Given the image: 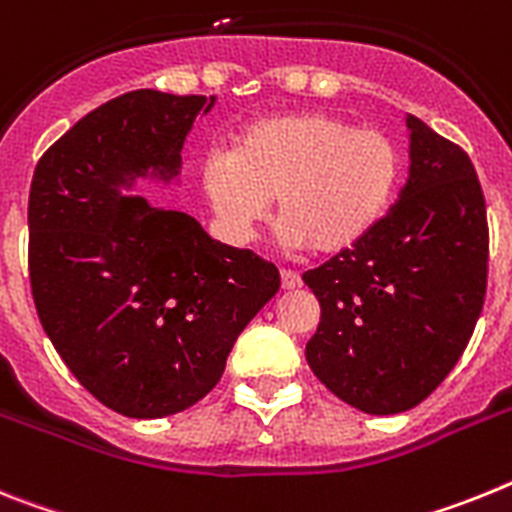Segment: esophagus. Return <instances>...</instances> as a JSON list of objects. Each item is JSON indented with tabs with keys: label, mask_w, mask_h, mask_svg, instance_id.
Masks as SVG:
<instances>
[{
	"label": "esophagus",
	"mask_w": 512,
	"mask_h": 512,
	"mask_svg": "<svg viewBox=\"0 0 512 512\" xmlns=\"http://www.w3.org/2000/svg\"><path fill=\"white\" fill-rule=\"evenodd\" d=\"M281 286L283 291H293V288L301 286L299 273H293V270H281Z\"/></svg>",
	"instance_id": "obj_1"
}]
</instances>
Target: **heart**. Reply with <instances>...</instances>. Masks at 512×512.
<instances>
[{
	"label": "heart",
	"mask_w": 512,
	"mask_h": 512,
	"mask_svg": "<svg viewBox=\"0 0 512 512\" xmlns=\"http://www.w3.org/2000/svg\"><path fill=\"white\" fill-rule=\"evenodd\" d=\"M404 154L379 128L324 110L268 115L250 123L231 151L201 164V190L221 231L250 239L275 198L288 247L340 255L381 224L397 198Z\"/></svg>",
	"instance_id": "obj_1"
}]
</instances>
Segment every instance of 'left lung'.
I'll return each instance as SVG.
<instances>
[{"instance_id": "left-lung-1", "label": "left lung", "mask_w": 512, "mask_h": 512, "mask_svg": "<svg viewBox=\"0 0 512 512\" xmlns=\"http://www.w3.org/2000/svg\"><path fill=\"white\" fill-rule=\"evenodd\" d=\"M410 180L381 224L304 283L322 306L306 361L368 415L430 397L464 353L487 291L490 231L479 177L461 146L407 115Z\"/></svg>"}]
</instances>
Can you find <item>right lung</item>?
Wrapping results in <instances>:
<instances>
[{
  "label": "right lung",
  "instance_id": "right-lung-1",
  "mask_svg": "<svg viewBox=\"0 0 512 512\" xmlns=\"http://www.w3.org/2000/svg\"><path fill=\"white\" fill-rule=\"evenodd\" d=\"M216 97L136 90L77 121L35 167L28 268L43 330L105 407L154 420L219 384L239 332L281 288L273 262L182 211L123 195L180 175Z\"/></svg>",
  "mask_w": 512,
  "mask_h": 512
}]
</instances>
